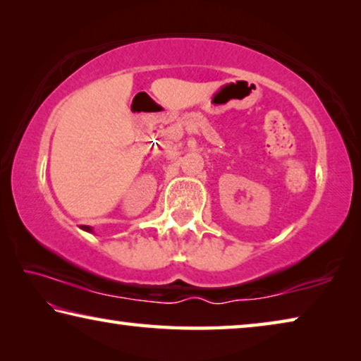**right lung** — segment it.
I'll return each instance as SVG.
<instances>
[{
	"mask_svg": "<svg viewBox=\"0 0 361 361\" xmlns=\"http://www.w3.org/2000/svg\"><path fill=\"white\" fill-rule=\"evenodd\" d=\"M82 229H84V231H89V232H92V229H90V226H82Z\"/></svg>",
	"mask_w": 361,
	"mask_h": 361,
	"instance_id": "right-lung-1",
	"label": "right lung"
}]
</instances>
